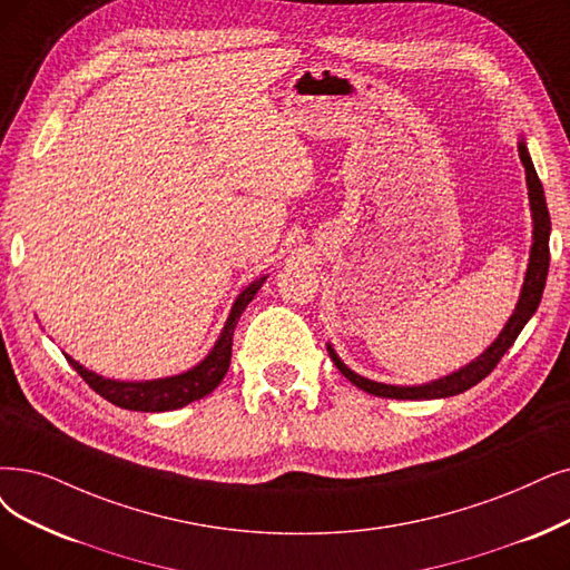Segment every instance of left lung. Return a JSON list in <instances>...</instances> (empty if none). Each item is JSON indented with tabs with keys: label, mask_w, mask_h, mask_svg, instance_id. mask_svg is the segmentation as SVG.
Segmentation results:
<instances>
[{
	"label": "left lung",
	"mask_w": 570,
	"mask_h": 570,
	"mask_svg": "<svg viewBox=\"0 0 570 570\" xmlns=\"http://www.w3.org/2000/svg\"><path fill=\"white\" fill-rule=\"evenodd\" d=\"M519 158H521L523 168H527V187H529V203H531V217H533V245H531L529 268H527V276H523L519 302L514 306V313L510 315V321L505 323L503 332L498 334V338L480 357H474L470 364H465V367H461L459 372H453L449 376H442L438 381L423 383V385H391V383H379L372 379H364V376L355 374L353 370H348L346 364L341 362V357L334 353V348L327 344L330 357L334 360L336 370L344 374L351 383H355L360 391L376 395V397H391V400H438V397H451V395L465 393L468 389H472V385H476L495 370V364L514 344V338L519 336L523 325L531 321V315L540 306L544 281H548V271H550L552 222H550L548 203H544L542 185H540L538 173L533 168L527 142L523 140H519Z\"/></svg>",
	"instance_id": "1"
}]
</instances>
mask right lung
<instances>
[{
    "instance_id": "1",
    "label": "right lung",
    "mask_w": 570,
    "mask_h": 570,
    "mask_svg": "<svg viewBox=\"0 0 570 570\" xmlns=\"http://www.w3.org/2000/svg\"><path fill=\"white\" fill-rule=\"evenodd\" d=\"M266 276L249 283L232 306L229 317H226L224 330L219 338L215 341L213 351L203 357L196 367L154 381H114L105 379L96 372L86 370L75 357L65 355L67 362L72 364L77 374L94 389L100 397L107 402L117 404L121 409H130V412H170V409H179L194 400H200L210 395L217 385L222 383L226 370L232 364V346H234V330L238 325L240 313L247 308V304L255 299V294L264 285Z\"/></svg>"
}]
</instances>
